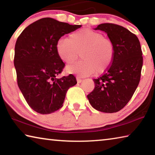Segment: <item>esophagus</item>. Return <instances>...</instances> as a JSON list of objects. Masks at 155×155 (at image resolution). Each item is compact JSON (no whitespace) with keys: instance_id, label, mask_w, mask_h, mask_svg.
<instances>
[{"instance_id":"obj_1","label":"esophagus","mask_w":155,"mask_h":155,"mask_svg":"<svg viewBox=\"0 0 155 155\" xmlns=\"http://www.w3.org/2000/svg\"><path fill=\"white\" fill-rule=\"evenodd\" d=\"M77 82L78 83H81L82 82V79H81V78H79V77H77Z\"/></svg>"}]
</instances>
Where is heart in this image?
I'll return each instance as SVG.
<instances>
[{"mask_svg": "<svg viewBox=\"0 0 155 155\" xmlns=\"http://www.w3.org/2000/svg\"><path fill=\"white\" fill-rule=\"evenodd\" d=\"M57 54L63 61L72 64L78 58L81 61L67 67L68 72L81 77L103 74L114 61L115 48L111 39L99 31L82 28L70 34L67 39H60L57 42Z\"/></svg>", "mask_w": 155, "mask_h": 155, "instance_id": "heart-1", "label": "heart"}]
</instances>
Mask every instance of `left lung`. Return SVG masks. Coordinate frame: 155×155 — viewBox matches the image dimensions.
Instances as JSON below:
<instances>
[{
    "label": "left lung",
    "mask_w": 155,
    "mask_h": 155,
    "mask_svg": "<svg viewBox=\"0 0 155 155\" xmlns=\"http://www.w3.org/2000/svg\"><path fill=\"white\" fill-rule=\"evenodd\" d=\"M95 30L107 33L115 44V52L109 69L93 80L95 87L87 98L99 111L117 112L127 105L140 83L143 65L140 42L134 33L113 23L99 25Z\"/></svg>",
    "instance_id": "left-lung-1"
}]
</instances>
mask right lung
<instances>
[{"mask_svg":"<svg viewBox=\"0 0 155 155\" xmlns=\"http://www.w3.org/2000/svg\"><path fill=\"white\" fill-rule=\"evenodd\" d=\"M80 27L44 18L28 25L17 39L14 63L18 85L29 107L39 114L61 108L68 89L77 83L71 74L56 78L65 67L56 45L63 35Z\"/></svg>","mask_w":155,"mask_h":155,"instance_id":"right-lung-1","label":"right lung"}]
</instances>
